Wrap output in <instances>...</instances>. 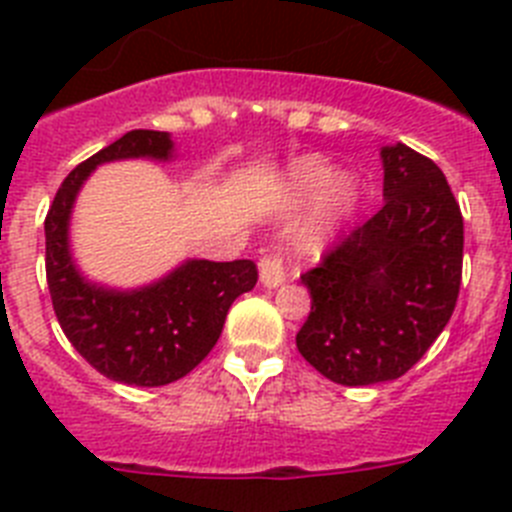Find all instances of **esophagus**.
<instances>
[{
	"label": "esophagus",
	"instance_id": "esophagus-1",
	"mask_svg": "<svg viewBox=\"0 0 512 512\" xmlns=\"http://www.w3.org/2000/svg\"><path fill=\"white\" fill-rule=\"evenodd\" d=\"M259 271H261V282H264L266 287H279V284L284 282V277H287V271H284V259L279 256V253H269V256H264L259 264Z\"/></svg>",
	"mask_w": 512,
	"mask_h": 512
}]
</instances>
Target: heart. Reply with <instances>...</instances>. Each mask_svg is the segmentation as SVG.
<instances>
[{
    "instance_id": "heart-1",
    "label": "heart",
    "mask_w": 512,
    "mask_h": 512,
    "mask_svg": "<svg viewBox=\"0 0 512 512\" xmlns=\"http://www.w3.org/2000/svg\"><path fill=\"white\" fill-rule=\"evenodd\" d=\"M330 179H333V171L323 161L307 158V161H300L289 174V189H292L295 200H305V197H315L318 192H323Z\"/></svg>"
}]
</instances>
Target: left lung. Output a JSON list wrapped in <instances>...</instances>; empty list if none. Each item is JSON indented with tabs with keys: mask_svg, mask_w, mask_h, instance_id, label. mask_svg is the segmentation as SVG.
I'll list each match as a JSON object with an SVG mask.
<instances>
[{
	"mask_svg": "<svg viewBox=\"0 0 512 512\" xmlns=\"http://www.w3.org/2000/svg\"><path fill=\"white\" fill-rule=\"evenodd\" d=\"M382 161L384 205L302 274L312 302L297 351L346 387L413 369L459 297L464 217L446 176L405 143Z\"/></svg>",
	"mask_w": 512,
	"mask_h": 512,
	"instance_id": "left-lung-1",
	"label": "left lung"
}]
</instances>
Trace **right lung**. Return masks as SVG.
Returning a JSON list of instances; mask_svg holds the SVG:
<instances>
[{"instance_id":"add662e5","label":"right lung","mask_w":512,"mask_h":512,"mask_svg":"<svg viewBox=\"0 0 512 512\" xmlns=\"http://www.w3.org/2000/svg\"><path fill=\"white\" fill-rule=\"evenodd\" d=\"M169 153L166 133L130 130L81 161L45 215V279L61 330L99 374L135 387H161L192 372L223 333L235 297L259 279L251 259L187 261L138 292H110L79 277L69 253V215L81 182L104 161Z\"/></svg>"}]
</instances>
